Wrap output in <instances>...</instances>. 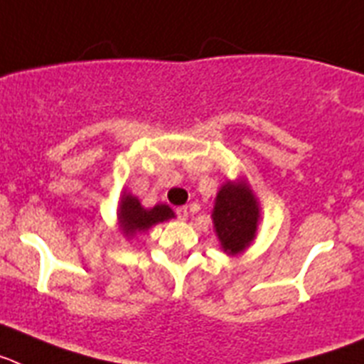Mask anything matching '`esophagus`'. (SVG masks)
<instances>
[{"label":"esophagus","instance_id":"1","mask_svg":"<svg viewBox=\"0 0 364 364\" xmlns=\"http://www.w3.org/2000/svg\"><path fill=\"white\" fill-rule=\"evenodd\" d=\"M176 214H178L179 220H186V218H188V208L178 207V208H176Z\"/></svg>","mask_w":364,"mask_h":364}]
</instances>
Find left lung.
Wrapping results in <instances>:
<instances>
[{
    "label": "left lung",
    "mask_w": 364,
    "mask_h": 364,
    "mask_svg": "<svg viewBox=\"0 0 364 364\" xmlns=\"http://www.w3.org/2000/svg\"><path fill=\"white\" fill-rule=\"evenodd\" d=\"M260 207L245 181H227L216 196L213 223L221 249L235 257L249 247L257 236Z\"/></svg>",
    "instance_id": "1"
}]
</instances>
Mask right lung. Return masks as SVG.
<instances>
[{"label":"right lung","instance_id":"right-lung-1","mask_svg":"<svg viewBox=\"0 0 364 364\" xmlns=\"http://www.w3.org/2000/svg\"><path fill=\"white\" fill-rule=\"evenodd\" d=\"M119 225L128 238L135 236L137 232H144L151 225L166 221L173 218V210L168 205H156L151 208H144L135 196L124 192L119 205Z\"/></svg>","mask_w":364,"mask_h":364}]
</instances>
